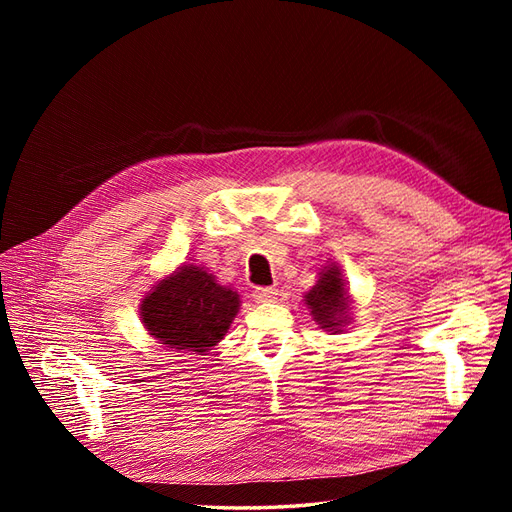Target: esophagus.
<instances>
[{"label":"esophagus","instance_id":"1","mask_svg":"<svg viewBox=\"0 0 512 512\" xmlns=\"http://www.w3.org/2000/svg\"><path fill=\"white\" fill-rule=\"evenodd\" d=\"M256 301H275L277 299V288H256L254 290Z\"/></svg>","mask_w":512,"mask_h":512}]
</instances>
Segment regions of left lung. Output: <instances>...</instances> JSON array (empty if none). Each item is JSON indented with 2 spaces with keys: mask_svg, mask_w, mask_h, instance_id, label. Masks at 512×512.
<instances>
[{
  "mask_svg": "<svg viewBox=\"0 0 512 512\" xmlns=\"http://www.w3.org/2000/svg\"><path fill=\"white\" fill-rule=\"evenodd\" d=\"M303 301L318 327L331 335L342 333L352 322L350 286L335 262L318 271V282L303 294Z\"/></svg>",
  "mask_w": 512,
  "mask_h": 512,
  "instance_id": "obj_1",
  "label": "left lung"
}]
</instances>
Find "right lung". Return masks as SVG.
<instances>
[{
    "label": "right lung",
    "mask_w": 512,
    "mask_h": 512,
    "mask_svg": "<svg viewBox=\"0 0 512 512\" xmlns=\"http://www.w3.org/2000/svg\"><path fill=\"white\" fill-rule=\"evenodd\" d=\"M241 307L239 292L218 284L200 265L183 262L141 299V322L166 350L207 354L228 333Z\"/></svg>",
    "instance_id": "obj_1"
}]
</instances>
